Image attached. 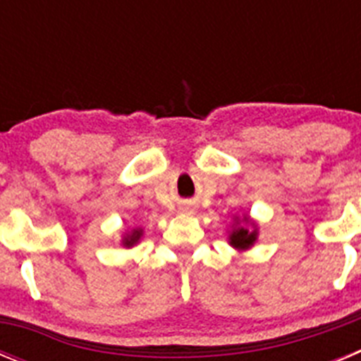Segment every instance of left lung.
I'll use <instances>...</instances> for the list:
<instances>
[{
  "label": "left lung",
  "mask_w": 361,
  "mask_h": 361,
  "mask_svg": "<svg viewBox=\"0 0 361 361\" xmlns=\"http://www.w3.org/2000/svg\"><path fill=\"white\" fill-rule=\"evenodd\" d=\"M231 245H235L237 250H247L253 245V242L257 240V231H250V229L245 228H237L235 231L231 233Z\"/></svg>",
  "instance_id": "left-lung-1"
}]
</instances>
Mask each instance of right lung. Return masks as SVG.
I'll return each instance as SVG.
<instances>
[{
    "mask_svg": "<svg viewBox=\"0 0 361 361\" xmlns=\"http://www.w3.org/2000/svg\"><path fill=\"white\" fill-rule=\"evenodd\" d=\"M139 238H141V231H133L130 237L124 238V245H133Z\"/></svg>",
    "mask_w": 361,
    "mask_h": 361,
    "instance_id": "add662e5",
    "label": "right lung"
}]
</instances>
